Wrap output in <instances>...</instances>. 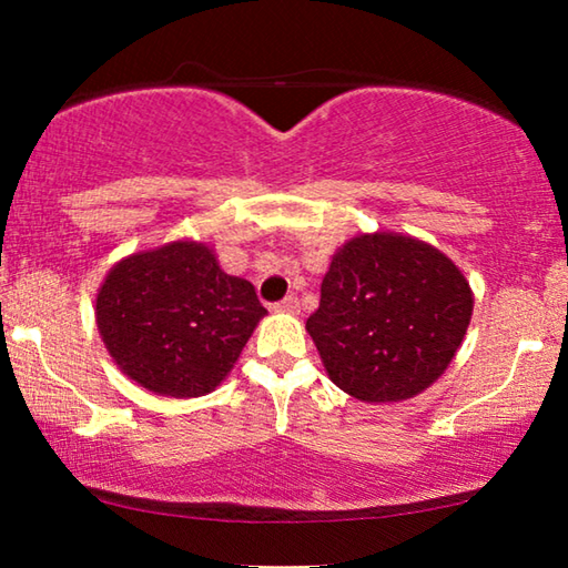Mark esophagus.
<instances>
[{
  "label": "esophagus",
  "mask_w": 568,
  "mask_h": 568,
  "mask_svg": "<svg viewBox=\"0 0 568 568\" xmlns=\"http://www.w3.org/2000/svg\"><path fill=\"white\" fill-rule=\"evenodd\" d=\"M273 307L277 313H297L301 311V301H297L295 295H287V297H283V301H277Z\"/></svg>",
  "instance_id": "1"
}]
</instances>
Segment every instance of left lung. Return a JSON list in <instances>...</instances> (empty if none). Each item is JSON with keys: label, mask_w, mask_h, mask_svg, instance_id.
<instances>
[{"label": "left lung", "mask_w": 568, "mask_h": 568, "mask_svg": "<svg viewBox=\"0 0 568 568\" xmlns=\"http://www.w3.org/2000/svg\"><path fill=\"white\" fill-rule=\"evenodd\" d=\"M470 313L468 281L440 250L373 233L333 255L305 328L335 386L388 403L413 398L448 368Z\"/></svg>", "instance_id": "1"}]
</instances>
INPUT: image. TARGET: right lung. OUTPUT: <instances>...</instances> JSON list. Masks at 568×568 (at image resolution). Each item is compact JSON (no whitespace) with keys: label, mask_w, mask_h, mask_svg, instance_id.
Segmentation results:
<instances>
[{"label":"right lung","mask_w":568,"mask_h":568,"mask_svg":"<svg viewBox=\"0 0 568 568\" xmlns=\"http://www.w3.org/2000/svg\"><path fill=\"white\" fill-rule=\"evenodd\" d=\"M267 311L255 287L220 271L213 250L178 240L124 257L98 293V328L114 363L158 396L220 386Z\"/></svg>","instance_id":"1"}]
</instances>
